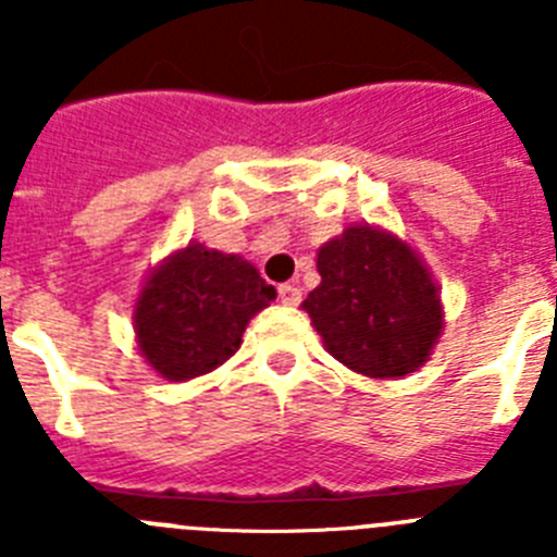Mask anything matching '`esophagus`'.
Wrapping results in <instances>:
<instances>
[{
	"instance_id": "obj_1",
	"label": "esophagus",
	"mask_w": 557,
	"mask_h": 557,
	"mask_svg": "<svg viewBox=\"0 0 557 557\" xmlns=\"http://www.w3.org/2000/svg\"><path fill=\"white\" fill-rule=\"evenodd\" d=\"M278 301H282L284 307H295V304L301 301V289L295 287V284H282V287H278Z\"/></svg>"
}]
</instances>
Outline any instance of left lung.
I'll return each instance as SVG.
<instances>
[{
    "label": "left lung",
    "mask_w": 557,
    "mask_h": 557,
    "mask_svg": "<svg viewBox=\"0 0 557 557\" xmlns=\"http://www.w3.org/2000/svg\"><path fill=\"white\" fill-rule=\"evenodd\" d=\"M321 284L301 304L323 348L371 379L416 373L444 332L441 287L410 243L357 223L318 250Z\"/></svg>",
    "instance_id": "1"
}]
</instances>
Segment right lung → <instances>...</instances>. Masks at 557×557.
<instances>
[{"instance_id": "add662e5", "label": "right lung", "mask_w": 557, "mask_h": 557, "mask_svg": "<svg viewBox=\"0 0 557 557\" xmlns=\"http://www.w3.org/2000/svg\"><path fill=\"white\" fill-rule=\"evenodd\" d=\"M275 289L239 253L191 239L147 273L133 307L136 346L166 382L211 373L236 348Z\"/></svg>"}]
</instances>
